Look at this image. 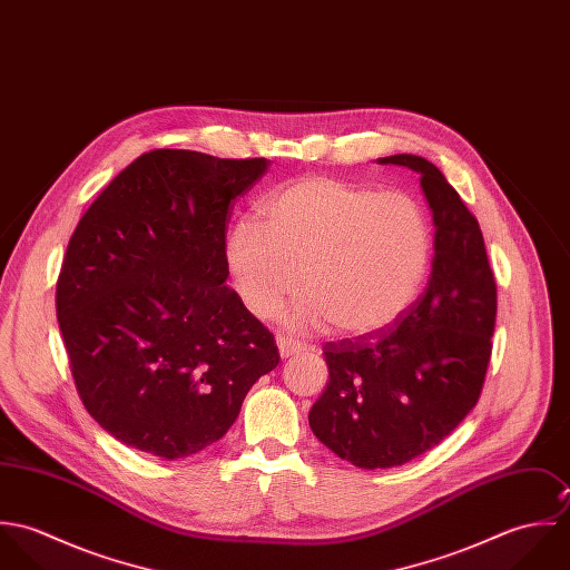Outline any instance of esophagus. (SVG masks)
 <instances>
[{"instance_id": "34e87169", "label": "esophagus", "mask_w": 570, "mask_h": 570, "mask_svg": "<svg viewBox=\"0 0 570 570\" xmlns=\"http://www.w3.org/2000/svg\"><path fill=\"white\" fill-rule=\"evenodd\" d=\"M276 344H278L281 357H289V355H296V353H301V351L307 348L303 342L292 340V337H287V335H278V337H276Z\"/></svg>"}]
</instances>
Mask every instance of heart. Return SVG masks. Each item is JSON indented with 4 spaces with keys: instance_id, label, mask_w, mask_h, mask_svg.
Returning a JSON list of instances; mask_svg holds the SVG:
<instances>
[{
    "instance_id": "b5f03b06",
    "label": "heart",
    "mask_w": 570,
    "mask_h": 570,
    "mask_svg": "<svg viewBox=\"0 0 570 570\" xmlns=\"http://www.w3.org/2000/svg\"><path fill=\"white\" fill-rule=\"evenodd\" d=\"M224 258L254 318H274L303 283L307 294L287 325H333L362 337L393 325L414 301L430 261V226L406 193L309 175L261 206V226L237 224Z\"/></svg>"
}]
</instances>
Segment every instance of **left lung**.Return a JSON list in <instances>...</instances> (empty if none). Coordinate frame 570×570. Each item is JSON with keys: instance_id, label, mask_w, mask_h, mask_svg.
<instances>
[{"instance_id": "1", "label": "left lung", "mask_w": 570, "mask_h": 570, "mask_svg": "<svg viewBox=\"0 0 570 570\" xmlns=\"http://www.w3.org/2000/svg\"><path fill=\"white\" fill-rule=\"evenodd\" d=\"M421 175L434 222L432 274L393 325L326 342L328 382L312 406L318 441L355 468H395L439 445L476 406L491 357L495 281L476 217L419 156L380 158Z\"/></svg>"}]
</instances>
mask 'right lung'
I'll use <instances>...</instances> for the list:
<instances>
[{"instance_id":"obj_1","label":"right lung","mask_w":570,"mask_h":570,"mask_svg":"<svg viewBox=\"0 0 570 570\" xmlns=\"http://www.w3.org/2000/svg\"><path fill=\"white\" fill-rule=\"evenodd\" d=\"M269 160L156 149L120 170L68 244L57 318L82 406L120 443L168 461L219 441L274 335L226 285L233 202Z\"/></svg>"}]
</instances>
